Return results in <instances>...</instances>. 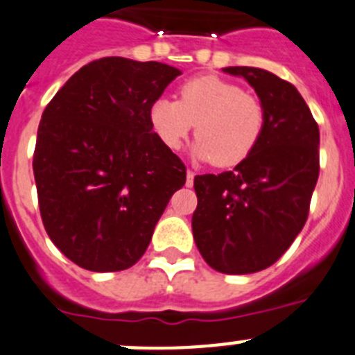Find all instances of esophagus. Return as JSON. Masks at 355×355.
<instances>
[{
  "label": "esophagus",
  "mask_w": 355,
  "mask_h": 355,
  "mask_svg": "<svg viewBox=\"0 0 355 355\" xmlns=\"http://www.w3.org/2000/svg\"><path fill=\"white\" fill-rule=\"evenodd\" d=\"M193 178H196V172L188 171L187 172V187H192V184H193Z\"/></svg>",
  "instance_id": "obj_1"
}]
</instances>
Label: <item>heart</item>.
<instances>
[{"label":"heart","instance_id":"b5f03b06","mask_svg":"<svg viewBox=\"0 0 355 355\" xmlns=\"http://www.w3.org/2000/svg\"><path fill=\"white\" fill-rule=\"evenodd\" d=\"M150 126L168 149H180L197 124L196 155L216 167H234L252 155L265 130V106L240 85L200 76L181 85L180 101L159 97Z\"/></svg>","mask_w":355,"mask_h":355}]
</instances>
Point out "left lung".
<instances>
[{
    "mask_svg": "<svg viewBox=\"0 0 355 355\" xmlns=\"http://www.w3.org/2000/svg\"><path fill=\"white\" fill-rule=\"evenodd\" d=\"M256 90L265 130L233 171L196 175L193 240L222 274H254L274 265L302 231L320 172V131L293 85L258 67H225Z\"/></svg>",
    "mask_w": 355,
    "mask_h": 355,
    "instance_id": "8db88e82",
    "label": "left lung"
}]
</instances>
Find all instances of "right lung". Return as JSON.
Instances as JSON below:
<instances>
[{"label": "right lung", "mask_w": 355, "mask_h": 355, "mask_svg": "<svg viewBox=\"0 0 355 355\" xmlns=\"http://www.w3.org/2000/svg\"><path fill=\"white\" fill-rule=\"evenodd\" d=\"M181 71L106 56L74 72L44 110L33 153L46 233L85 270L139 261L187 167L150 126Z\"/></svg>", "instance_id": "add662e5"}]
</instances>
